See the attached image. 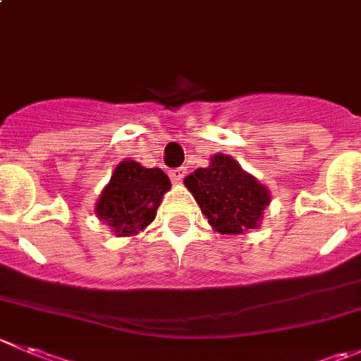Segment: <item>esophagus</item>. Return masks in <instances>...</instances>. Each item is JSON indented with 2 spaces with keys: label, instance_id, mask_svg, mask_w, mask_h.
Wrapping results in <instances>:
<instances>
[{
  "label": "esophagus",
  "instance_id": "obj_1",
  "mask_svg": "<svg viewBox=\"0 0 361 361\" xmlns=\"http://www.w3.org/2000/svg\"><path fill=\"white\" fill-rule=\"evenodd\" d=\"M185 173H187V169H185V167H178V169L171 171L169 176H171V180H173V183H180V181L183 180Z\"/></svg>",
  "mask_w": 361,
  "mask_h": 361
}]
</instances>
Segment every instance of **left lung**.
Returning <instances> with one entry per match:
<instances>
[{
  "instance_id": "obj_1",
  "label": "left lung",
  "mask_w": 361,
  "mask_h": 361,
  "mask_svg": "<svg viewBox=\"0 0 361 361\" xmlns=\"http://www.w3.org/2000/svg\"><path fill=\"white\" fill-rule=\"evenodd\" d=\"M183 183L213 231L220 234H245L257 229L271 202L268 188L224 153L213 155L208 167L195 169Z\"/></svg>"
}]
</instances>
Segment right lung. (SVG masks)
Masks as SVG:
<instances>
[{
    "label": "right lung",
    "mask_w": 361,
    "mask_h": 361,
    "mask_svg": "<svg viewBox=\"0 0 361 361\" xmlns=\"http://www.w3.org/2000/svg\"><path fill=\"white\" fill-rule=\"evenodd\" d=\"M171 181L159 167H145L125 159L114 167L109 183L104 187L95 213L116 236H135L155 220L157 209Z\"/></svg>",
    "instance_id": "add662e5"
}]
</instances>
